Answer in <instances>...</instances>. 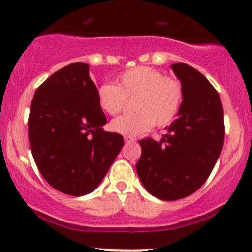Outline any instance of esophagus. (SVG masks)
Listing matches in <instances>:
<instances>
[{"mask_svg":"<svg viewBox=\"0 0 252 252\" xmlns=\"http://www.w3.org/2000/svg\"><path fill=\"white\" fill-rule=\"evenodd\" d=\"M135 140H136L135 137L128 136V135H124V141H126V142H129V141H135Z\"/></svg>","mask_w":252,"mask_h":252,"instance_id":"esophagus-1","label":"esophagus"}]
</instances>
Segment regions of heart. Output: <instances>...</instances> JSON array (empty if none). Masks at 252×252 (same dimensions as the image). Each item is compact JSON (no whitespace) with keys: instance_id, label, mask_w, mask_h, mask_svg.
I'll use <instances>...</instances> for the list:
<instances>
[{"instance_id":"heart-1","label":"heart","mask_w":252,"mask_h":252,"mask_svg":"<svg viewBox=\"0 0 252 252\" xmlns=\"http://www.w3.org/2000/svg\"><path fill=\"white\" fill-rule=\"evenodd\" d=\"M131 99L134 111L116 118L111 130L135 136L153 126L164 128L176 120L184 101L181 80L151 67H135L123 71L116 85L103 84L98 88V101L107 115L117 116Z\"/></svg>"}]
</instances>
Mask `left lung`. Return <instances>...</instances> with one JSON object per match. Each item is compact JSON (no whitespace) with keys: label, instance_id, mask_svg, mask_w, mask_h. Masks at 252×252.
Returning a JSON list of instances; mask_svg holds the SVG:
<instances>
[{"label":"left lung","instance_id":"8db88e82","mask_svg":"<svg viewBox=\"0 0 252 252\" xmlns=\"http://www.w3.org/2000/svg\"><path fill=\"white\" fill-rule=\"evenodd\" d=\"M184 88L178 117L160 141H139L142 153L136 171L149 193L164 201L191 195L202 187L222 151L223 109L218 91L195 68L176 63Z\"/></svg>","mask_w":252,"mask_h":252}]
</instances>
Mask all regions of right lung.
<instances>
[{
  "label": "right lung",
  "instance_id": "obj_1",
  "mask_svg": "<svg viewBox=\"0 0 252 252\" xmlns=\"http://www.w3.org/2000/svg\"><path fill=\"white\" fill-rule=\"evenodd\" d=\"M90 65L75 62L49 76L30 107L29 141L35 165L54 189L71 196L92 192L123 147L105 131L98 88Z\"/></svg>",
  "mask_w": 252,
  "mask_h": 252
}]
</instances>
